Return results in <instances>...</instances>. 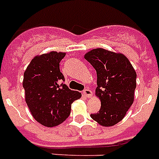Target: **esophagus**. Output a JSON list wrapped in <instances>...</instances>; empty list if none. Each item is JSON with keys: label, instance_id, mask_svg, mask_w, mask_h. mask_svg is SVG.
I'll use <instances>...</instances> for the list:
<instances>
[{"label": "esophagus", "instance_id": "esophagus-1", "mask_svg": "<svg viewBox=\"0 0 159 159\" xmlns=\"http://www.w3.org/2000/svg\"><path fill=\"white\" fill-rule=\"evenodd\" d=\"M83 94H84L87 98H92L93 97V93H92V91L89 90V89H85L84 91H83Z\"/></svg>", "mask_w": 159, "mask_h": 159}]
</instances>
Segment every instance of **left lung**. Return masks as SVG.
Instances as JSON below:
<instances>
[{
	"instance_id": "8db88e82",
	"label": "left lung",
	"mask_w": 159,
	"mask_h": 159,
	"mask_svg": "<svg viewBox=\"0 0 159 159\" xmlns=\"http://www.w3.org/2000/svg\"><path fill=\"white\" fill-rule=\"evenodd\" d=\"M84 57L97 71L96 96L101 101L100 110L91 117L103 127L115 125L134 101L136 71L126 56L103 48L91 50Z\"/></svg>"
}]
</instances>
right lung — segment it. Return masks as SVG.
Returning a JSON list of instances; mask_svg holds the SVG:
<instances>
[{
	"instance_id": "1",
	"label": "right lung",
	"mask_w": 159,
	"mask_h": 159,
	"mask_svg": "<svg viewBox=\"0 0 159 159\" xmlns=\"http://www.w3.org/2000/svg\"><path fill=\"white\" fill-rule=\"evenodd\" d=\"M65 52H50L36 56L24 72L25 98L31 115L45 127H55L64 122L71 112V103L82 94L69 89L60 71Z\"/></svg>"
}]
</instances>
